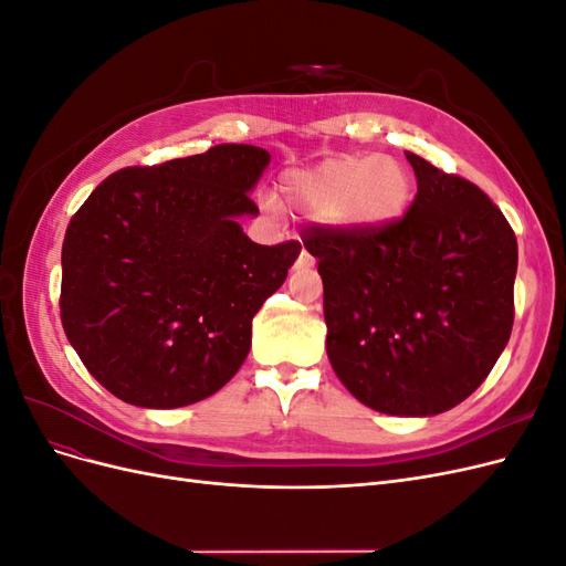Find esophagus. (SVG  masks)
Here are the masks:
<instances>
[{
	"instance_id": "obj_1",
	"label": "esophagus",
	"mask_w": 566,
	"mask_h": 566,
	"mask_svg": "<svg viewBox=\"0 0 566 566\" xmlns=\"http://www.w3.org/2000/svg\"><path fill=\"white\" fill-rule=\"evenodd\" d=\"M297 266H302V269L314 266V256H312V252L306 250V248H302V252H300V256H297Z\"/></svg>"
}]
</instances>
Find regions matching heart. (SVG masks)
I'll list each match as a JSON object with an SVG mask.
<instances>
[{
    "label": "heart",
    "instance_id": "1",
    "mask_svg": "<svg viewBox=\"0 0 566 566\" xmlns=\"http://www.w3.org/2000/svg\"><path fill=\"white\" fill-rule=\"evenodd\" d=\"M283 193L295 208L335 219L358 231H378L397 221L413 196L403 163L389 156H342L283 179ZM264 208L276 212V200Z\"/></svg>",
    "mask_w": 566,
    "mask_h": 566
}]
</instances>
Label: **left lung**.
<instances>
[{"mask_svg":"<svg viewBox=\"0 0 566 566\" xmlns=\"http://www.w3.org/2000/svg\"><path fill=\"white\" fill-rule=\"evenodd\" d=\"M418 179L378 231L310 224L325 349L354 397L387 416H437L486 380L515 321L517 238L482 188L406 153Z\"/></svg>","mask_w":566,"mask_h":566,"instance_id":"obj_1","label":"left lung"}]
</instances>
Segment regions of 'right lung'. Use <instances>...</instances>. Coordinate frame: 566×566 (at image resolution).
<instances>
[{"label": "right lung", "mask_w": 566, "mask_h": 566, "mask_svg": "<svg viewBox=\"0 0 566 566\" xmlns=\"http://www.w3.org/2000/svg\"><path fill=\"white\" fill-rule=\"evenodd\" d=\"M271 156L219 144L200 156L125 167L73 214L61 252V323L117 399L179 408L243 366L252 318L283 285L300 241L256 245L235 217Z\"/></svg>", "instance_id": "right-lung-1"}]
</instances>
